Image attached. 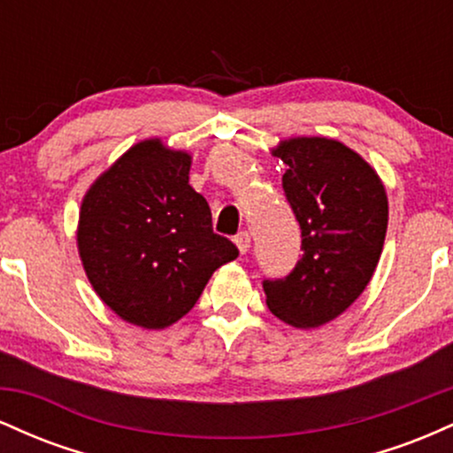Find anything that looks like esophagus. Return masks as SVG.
<instances>
[{"label":"esophagus","instance_id":"1","mask_svg":"<svg viewBox=\"0 0 453 453\" xmlns=\"http://www.w3.org/2000/svg\"><path fill=\"white\" fill-rule=\"evenodd\" d=\"M234 242H236V247H238V251L242 253H247L249 249H251V234L249 232H241V234H236V238H234Z\"/></svg>","mask_w":453,"mask_h":453}]
</instances>
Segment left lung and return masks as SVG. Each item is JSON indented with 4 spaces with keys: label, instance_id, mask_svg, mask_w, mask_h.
<instances>
[{
    "label": "left lung",
    "instance_id": "1",
    "mask_svg": "<svg viewBox=\"0 0 453 453\" xmlns=\"http://www.w3.org/2000/svg\"><path fill=\"white\" fill-rule=\"evenodd\" d=\"M273 155L288 165L283 191L303 230V257L266 279V304L294 327L345 313L372 279L388 230L386 187L356 150L332 138H289Z\"/></svg>",
    "mask_w": 453,
    "mask_h": 453
}]
</instances>
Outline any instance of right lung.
Wrapping results in <instances>:
<instances>
[{"instance_id":"obj_1","label":"right lung","mask_w":453,"mask_h":453,"mask_svg":"<svg viewBox=\"0 0 453 453\" xmlns=\"http://www.w3.org/2000/svg\"><path fill=\"white\" fill-rule=\"evenodd\" d=\"M191 155L159 138L123 153L89 187L78 253L96 294L129 324L161 330L189 313L217 268L238 257L189 185Z\"/></svg>"}]
</instances>
